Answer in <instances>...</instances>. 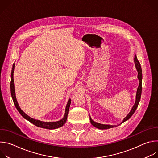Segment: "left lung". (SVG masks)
<instances>
[{
    "mask_svg": "<svg viewBox=\"0 0 158 158\" xmlns=\"http://www.w3.org/2000/svg\"><path fill=\"white\" fill-rule=\"evenodd\" d=\"M134 61L135 66H136V68L138 73V78L139 79V86L138 87L137 92H136V101H135V103H134V106H132L131 111L129 112V114L123 120V121L121 123V124H122L123 123H124V122L126 121L127 120H128L132 116V114L134 113V112L136 111V109H137V107L138 106V104H139V102L140 99H141V93H142V78H143L142 69H141V64H140L139 62L138 61L136 54H135V56H134ZM89 117H90V121H91V124L93 126H94V127H97V128H98L99 129H110V128H112V127H114L118 126H116V125H109V124H100V123H96V122L94 121L91 119V116H89Z\"/></svg>",
    "mask_w": 158,
    "mask_h": 158,
    "instance_id": "1",
    "label": "left lung"
}]
</instances>
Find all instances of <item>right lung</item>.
<instances>
[{
    "instance_id": "1",
    "label": "right lung",
    "mask_w": 158,
    "mask_h": 158,
    "mask_svg": "<svg viewBox=\"0 0 158 158\" xmlns=\"http://www.w3.org/2000/svg\"><path fill=\"white\" fill-rule=\"evenodd\" d=\"M14 67H15V64H13L12 65V72H11V81H10V93H11V96L14 101V104L17 109V110L19 112V113L21 114V116L23 117L24 119L26 120L29 121L33 124L35 125L37 127L44 128V129H55L59 127H62L67 121V114H68V112L69 109L70 107L71 102V99H69L68 100V102H67V104L65 107V114L62 119L58 121H55V122H44L40 120L35 119L30 116H29L27 114H26L25 112L22 110L20 106H19V104L17 102V101L16 99V96H15V88H14Z\"/></svg>"
}]
</instances>
